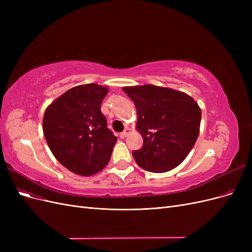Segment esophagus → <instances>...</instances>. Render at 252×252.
Returning a JSON list of instances; mask_svg holds the SVG:
<instances>
[{
    "instance_id": "esophagus-1",
    "label": "esophagus",
    "mask_w": 252,
    "mask_h": 252,
    "mask_svg": "<svg viewBox=\"0 0 252 252\" xmlns=\"http://www.w3.org/2000/svg\"><path fill=\"white\" fill-rule=\"evenodd\" d=\"M129 132H130V129H129V128H126L123 132L120 133V138H121V139H125L126 136L129 134Z\"/></svg>"
}]
</instances>
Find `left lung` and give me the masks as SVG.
<instances>
[{"label":"left lung","instance_id":"left-lung-1","mask_svg":"<svg viewBox=\"0 0 252 252\" xmlns=\"http://www.w3.org/2000/svg\"><path fill=\"white\" fill-rule=\"evenodd\" d=\"M123 91L135 105L136 129L144 140L142 148L132 151L136 164L156 173L178 167L199 136L200 106L185 93L150 84Z\"/></svg>","mask_w":252,"mask_h":252}]
</instances>
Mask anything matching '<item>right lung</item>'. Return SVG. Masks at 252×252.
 Here are the masks:
<instances>
[{"mask_svg":"<svg viewBox=\"0 0 252 252\" xmlns=\"http://www.w3.org/2000/svg\"><path fill=\"white\" fill-rule=\"evenodd\" d=\"M108 87L79 85L45 110L43 132L52 155L71 172L90 177L108 164L118 138L107 128L101 104Z\"/></svg>","mask_w":252,"mask_h":252,"instance_id":"1","label":"right lung"}]
</instances>
